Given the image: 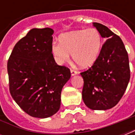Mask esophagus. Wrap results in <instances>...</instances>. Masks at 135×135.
Wrapping results in <instances>:
<instances>
[{
  "instance_id": "obj_1",
  "label": "esophagus",
  "mask_w": 135,
  "mask_h": 135,
  "mask_svg": "<svg viewBox=\"0 0 135 135\" xmlns=\"http://www.w3.org/2000/svg\"><path fill=\"white\" fill-rule=\"evenodd\" d=\"M78 74V72L76 71V70H74V69H71V76H74V75H76V74Z\"/></svg>"
}]
</instances>
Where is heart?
<instances>
[{"label":"heart","mask_w":135,"mask_h":135,"mask_svg":"<svg viewBox=\"0 0 135 135\" xmlns=\"http://www.w3.org/2000/svg\"><path fill=\"white\" fill-rule=\"evenodd\" d=\"M102 47L99 31L95 28L77 30L62 34L59 43L52 45V52L59 63L69 60L71 54L74 61L82 68H88L95 63Z\"/></svg>","instance_id":"1"}]
</instances>
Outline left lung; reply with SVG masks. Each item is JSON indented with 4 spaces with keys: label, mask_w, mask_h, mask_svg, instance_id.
Here are the masks:
<instances>
[{
    "label": "left lung",
    "mask_w": 135,
    "mask_h": 135,
    "mask_svg": "<svg viewBox=\"0 0 135 135\" xmlns=\"http://www.w3.org/2000/svg\"><path fill=\"white\" fill-rule=\"evenodd\" d=\"M93 26L106 41L95 63L80 73L84 80L82 99L92 110H107L119 103L127 88L129 57L119 36L101 24L93 22Z\"/></svg>",
    "instance_id": "8db88e82"
}]
</instances>
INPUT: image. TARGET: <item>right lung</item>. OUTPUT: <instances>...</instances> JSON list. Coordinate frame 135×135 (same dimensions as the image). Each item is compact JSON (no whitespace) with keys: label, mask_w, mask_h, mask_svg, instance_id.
Returning a JSON list of instances; mask_svg holds the SVG:
<instances>
[{"label":"right lung","mask_w":135,"mask_h":135,"mask_svg":"<svg viewBox=\"0 0 135 135\" xmlns=\"http://www.w3.org/2000/svg\"><path fill=\"white\" fill-rule=\"evenodd\" d=\"M53 30L32 29L15 45L8 60L9 91L25 113L47 118L59 110L70 69L56 63L52 53Z\"/></svg>","instance_id":"right-lung-1"}]
</instances>
